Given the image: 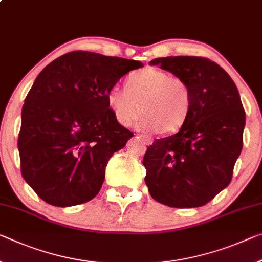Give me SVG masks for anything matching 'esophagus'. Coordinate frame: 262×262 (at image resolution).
<instances>
[{"label": "esophagus", "mask_w": 262, "mask_h": 262, "mask_svg": "<svg viewBox=\"0 0 262 262\" xmlns=\"http://www.w3.org/2000/svg\"><path fill=\"white\" fill-rule=\"evenodd\" d=\"M141 138L143 139V141H144V143L147 144V146H150V144L152 143V138L151 136H149V135H144V134H142L141 135Z\"/></svg>", "instance_id": "1"}]
</instances>
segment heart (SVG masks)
<instances>
[{"label": "heart", "instance_id": "1", "mask_svg": "<svg viewBox=\"0 0 262 262\" xmlns=\"http://www.w3.org/2000/svg\"><path fill=\"white\" fill-rule=\"evenodd\" d=\"M107 103L121 126L138 123L143 132L172 133L185 122L192 103L190 85L184 78L164 70L148 68L132 73L126 89L114 86L107 93Z\"/></svg>", "mask_w": 262, "mask_h": 262}]
</instances>
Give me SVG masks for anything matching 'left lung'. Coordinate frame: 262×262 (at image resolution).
Segmentation results:
<instances>
[{
	"instance_id": "obj_1",
	"label": "left lung",
	"mask_w": 262,
	"mask_h": 262,
	"mask_svg": "<svg viewBox=\"0 0 262 262\" xmlns=\"http://www.w3.org/2000/svg\"><path fill=\"white\" fill-rule=\"evenodd\" d=\"M190 85L192 103L178 133L154 141L143 157L150 196L170 207H198L231 183L246 115L227 72L204 57L156 58Z\"/></svg>"
}]
</instances>
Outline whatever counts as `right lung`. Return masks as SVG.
Returning <instances> with one entry per match:
<instances>
[{
  "mask_svg": "<svg viewBox=\"0 0 262 262\" xmlns=\"http://www.w3.org/2000/svg\"><path fill=\"white\" fill-rule=\"evenodd\" d=\"M138 60L72 51L43 69L29 91L18 134L20 172L53 206L93 199L105 169L133 133L116 121L107 93Z\"/></svg>",
  "mask_w": 262,
  "mask_h": 262,
  "instance_id": "add662e5",
  "label": "right lung"
}]
</instances>
